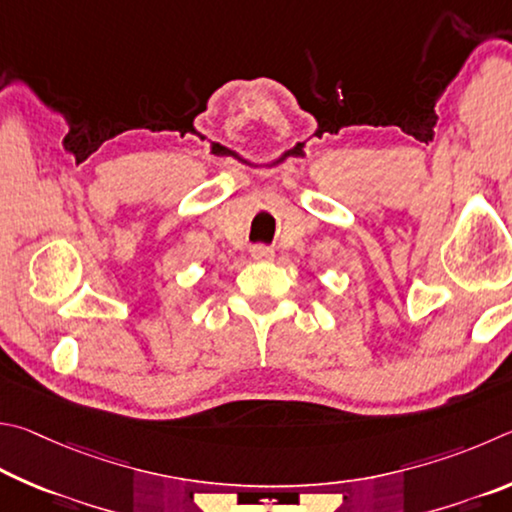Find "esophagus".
I'll return each mask as SVG.
<instances>
[{"label":"esophagus","instance_id":"1","mask_svg":"<svg viewBox=\"0 0 512 512\" xmlns=\"http://www.w3.org/2000/svg\"><path fill=\"white\" fill-rule=\"evenodd\" d=\"M251 256H254L256 261H270V258L274 256V251L265 245H256V247H251Z\"/></svg>","mask_w":512,"mask_h":512}]
</instances>
